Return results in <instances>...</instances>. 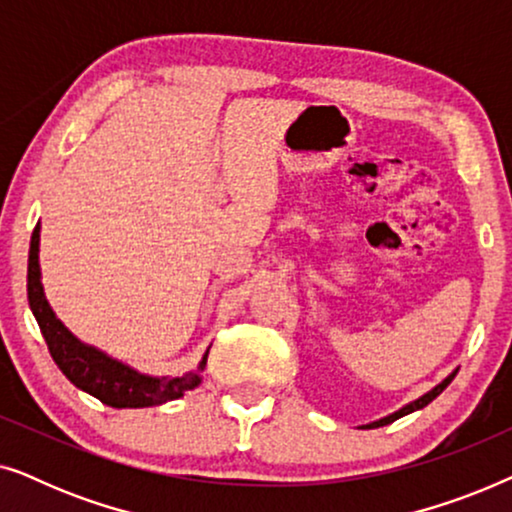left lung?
<instances>
[{
  "label": "left lung",
  "mask_w": 512,
  "mask_h": 512,
  "mask_svg": "<svg viewBox=\"0 0 512 512\" xmlns=\"http://www.w3.org/2000/svg\"><path fill=\"white\" fill-rule=\"evenodd\" d=\"M454 375H457V370H452L450 375L445 377L443 382L440 384H436V387H433L431 391H426L424 396H419L417 401H412V403H408V405H403L401 410H396V412H391V415H387V417H382V419H377V422H370V424H363L361 429H377V426H387V424H391V422H396L398 417H405V415H410V412H415V410H422V408H426V405H429L433 398L436 396H440L443 394V389L447 387V384H450L452 380H454Z\"/></svg>",
  "instance_id": "obj_1"
}]
</instances>
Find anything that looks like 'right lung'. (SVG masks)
<instances>
[{"instance_id": "obj_1", "label": "right lung", "mask_w": 512, "mask_h": 512, "mask_svg": "<svg viewBox=\"0 0 512 512\" xmlns=\"http://www.w3.org/2000/svg\"><path fill=\"white\" fill-rule=\"evenodd\" d=\"M39 233L37 223L30 242V261H27V300L30 310L37 319L44 335L48 352L58 363L62 375L74 384L76 389L95 396L109 408H151L163 405L174 398H181L202 382V370L207 366L209 349L198 363V370L181 377H153L135 370L128 363L111 359L102 349L86 345L62 321L55 317L53 307L48 305L44 284H41L39 268Z\"/></svg>"}]
</instances>
